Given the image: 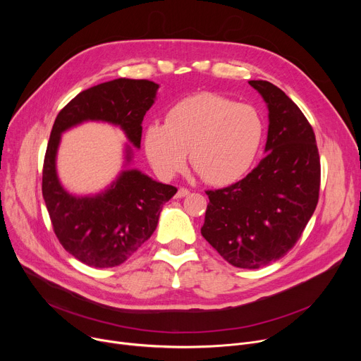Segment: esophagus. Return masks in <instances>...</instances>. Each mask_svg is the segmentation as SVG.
<instances>
[{
	"label": "esophagus",
	"instance_id": "34e87169",
	"mask_svg": "<svg viewBox=\"0 0 361 361\" xmlns=\"http://www.w3.org/2000/svg\"><path fill=\"white\" fill-rule=\"evenodd\" d=\"M188 193H190V192H188V188L180 187V188H178V192H177V195H176V197H177V199H181V197H185Z\"/></svg>",
	"mask_w": 361,
	"mask_h": 361
}]
</instances>
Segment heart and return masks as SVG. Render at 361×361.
Returning a JSON list of instances; mask_svg holds the SVG:
<instances>
[{
  "mask_svg": "<svg viewBox=\"0 0 361 361\" xmlns=\"http://www.w3.org/2000/svg\"><path fill=\"white\" fill-rule=\"evenodd\" d=\"M262 137L263 121L252 105L202 92L171 108L165 124L146 128L145 150L162 178L183 169L190 152V164L206 183L225 185L250 169Z\"/></svg>",
  "mask_w": 361,
  "mask_h": 361,
  "instance_id": "b5f03b06",
  "label": "heart"
}]
</instances>
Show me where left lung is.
<instances>
[{
  "label": "left lung",
  "mask_w": 361,
  "mask_h": 361,
  "mask_svg": "<svg viewBox=\"0 0 361 361\" xmlns=\"http://www.w3.org/2000/svg\"><path fill=\"white\" fill-rule=\"evenodd\" d=\"M268 106V140L259 165L235 184L207 190L202 235L235 268L259 269L286 256L319 200L320 159L312 126L275 85L250 80Z\"/></svg>",
  "instance_id": "obj_1"
}]
</instances>
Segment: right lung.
<instances>
[{
	"label": "right lung",
	"instance_id": "obj_1",
	"mask_svg": "<svg viewBox=\"0 0 361 361\" xmlns=\"http://www.w3.org/2000/svg\"><path fill=\"white\" fill-rule=\"evenodd\" d=\"M159 85L150 80L116 79L89 87L73 98L55 118L42 171V196L63 247L93 268L124 263L154 234L162 206L177 188L128 168L133 149L126 145V168L104 192L75 196L56 174L61 135L86 121L120 127L128 142L140 147L142 121L154 105Z\"/></svg>",
	"mask_w": 361,
	"mask_h": 361
}]
</instances>
